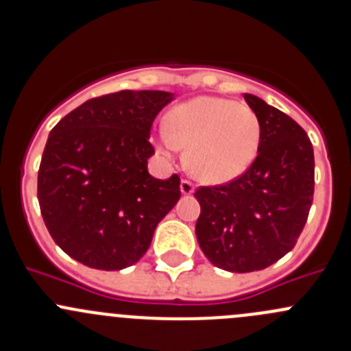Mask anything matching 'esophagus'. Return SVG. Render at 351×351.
I'll return each mask as SVG.
<instances>
[{"label":"esophagus","mask_w":351,"mask_h":351,"mask_svg":"<svg viewBox=\"0 0 351 351\" xmlns=\"http://www.w3.org/2000/svg\"><path fill=\"white\" fill-rule=\"evenodd\" d=\"M180 190H182L183 195H192V193L195 192V185H193L190 180H182V183H180Z\"/></svg>","instance_id":"1"}]
</instances>
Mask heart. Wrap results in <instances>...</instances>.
<instances>
[{
	"label": "heart",
	"mask_w": 351,
	"mask_h": 351,
	"mask_svg": "<svg viewBox=\"0 0 351 351\" xmlns=\"http://www.w3.org/2000/svg\"><path fill=\"white\" fill-rule=\"evenodd\" d=\"M260 119L247 105L217 97H198L168 113V129L156 144L165 158L186 147V168L207 183H228L241 176L256 158Z\"/></svg>",
	"instance_id": "obj_1"
}]
</instances>
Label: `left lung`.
I'll use <instances>...</instances> for the list:
<instances>
[{"instance_id":"1","label":"left lung","mask_w":351,"mask_h":351,"mask_svg":"<svg viewBox=\"0 0 351 351\" xmlns=\"http://www.w3.org/2000/svg\"><path fill=\"white\" fill-rule=\"evenodd\" d=\"M244 100L260 119L256 159L239 178L200 186L195 234L212 265L232 274L270 267L306 226L314 195V151L306 130L254 95Z\"/></svg>"}]
</instances>
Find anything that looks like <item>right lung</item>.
Returning <instances> with one entry per match:
<instances>
[{"label":"right lung","mask_w":351,"mask_h":351,"mask_svg":"<svg viewBox=\"0 0 351 351\" xmlns=\"http://www.w3.org/2000/svg\"><path fill=\"white\" fill-rule=\"evenodd\" d=\"M175 95L123 90L84 101L49 134L37 197L56 244L97 270H122L149 250L180 200V176L147 171L151 125Z\"/></svg>","instance_id":"obj_1"}]
</instances>
